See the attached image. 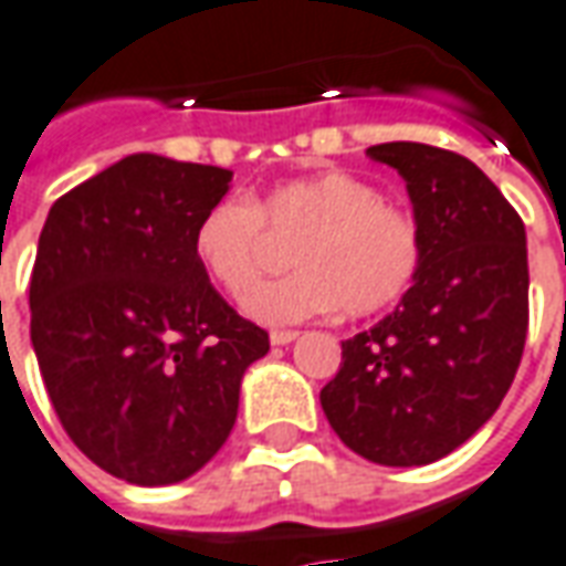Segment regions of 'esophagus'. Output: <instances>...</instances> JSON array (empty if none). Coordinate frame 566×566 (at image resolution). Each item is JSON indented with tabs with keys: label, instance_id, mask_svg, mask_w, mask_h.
<instances>
[{
	"label": "esophagus",
	"instance_id": "obj_1",
	"mask_svg": "<svg viewBox=\"0 0 566 566\" xmlns=\"http://www.w3.org/2000/svg\"><path fill=\"white\" fill-rule=\"evenodd\" d=\"M272 346H287V343H294L296 331H272L270 334Z\"/></svg>",
	"mask_w": 566,
	"mask_h": 566
}]
</instances>
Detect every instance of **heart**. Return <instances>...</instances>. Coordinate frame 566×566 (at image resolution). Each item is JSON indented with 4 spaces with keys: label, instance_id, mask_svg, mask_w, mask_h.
Masks as SVG:
<instances>
[{
    "label": "heart",
    "instance_id": "1",
    "mask_svg": "<svg viewBox=\"0 0 566 566\" xmlns=\"http://www.w3.org/2000/svg\"><path fill=\"white\" fill-rule=\"evenodd\" d=\"M297 235V270L253 287L271 232ZM192 251L229 296H248V312L272 324H294L343 310L365 318L398 303L422 266L417 217L382 201L379 187L349 171H322L270 187L260 199L223 196L205 208Z\"/></svg>",
    "mask_w": 566,
    "mask_h": 566
}]
</instances>
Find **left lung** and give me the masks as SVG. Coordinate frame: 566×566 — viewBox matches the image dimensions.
I'll return each mask as SVG.
<instances>
[{
  "instance_id": "1",
  "label": "left lung",
  "mask_w": 566,
  "mask_h": 566,
  "mask_svg": "<svg viewBox=\"0 0 566 566\" xmlns=\"http://www.w3.org/2000/svg\"><path fill=\"white\" fill-rule=\"evenodd\" d=\"M367 156L405 177L422 266L392 315L343 339L322 407L358 457L426 465L469 441L515 379L531 322L527 232L460 153L395 140Z\"/></svg>"
}]
</instances>
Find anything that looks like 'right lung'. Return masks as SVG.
<instances>
[{"label": "right lung", "instance_id": "1", "mask_svg": "<svg viewBox=\"0 0 566 566\" xmlns=\"http://www.w3.org/2000/svg\"><path fill=\"white\" fill-rule=\"evenodd\" d=\"M232 171L137 153L51 205L30 279V339L63 432L140 488L223 448L270 334L217 294L192 251Z\"/></svg>", "mask_w": 566, "mask_h": 566}]
</instances>
